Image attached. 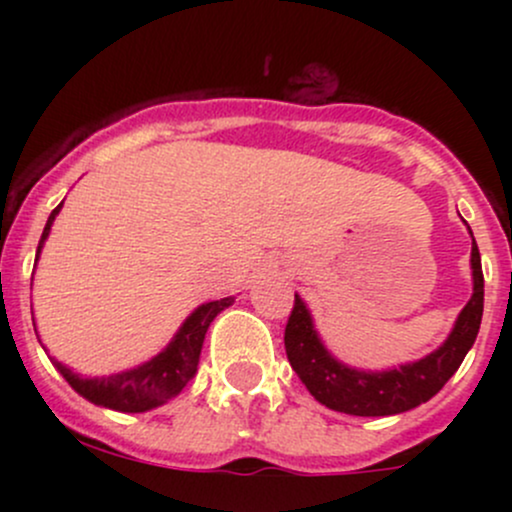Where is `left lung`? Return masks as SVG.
I'll return each mask as SVG.
<instances>
[{
  "mask_svg": "<svg viewBox=\"0 0 512 512\" xmlns=\"http://www.w3.org/2000/svg\"><path fill=\"white\" fill-rule=\"evenodd\" d=\"M469 228V226H467ZM472 236V228H469ZM472 298L457 315L445 342L419 361L385 370H363L339 361L315 330L308 305L296 293L293 313L286 325L284 344L291 368L308 392L327 409L351 416H392L424 404L443 390L477 342L484 315V274L477 240L472 236Z\"/></svg>",
  "mask_w": 512,
  "mask_h": 512,
  "instance_id": "1",
  "label": "left lung"
}]
</instances>
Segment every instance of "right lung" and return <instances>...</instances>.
<instances>
[{"instance_id": "1", "label": "right lung", "mask_w": 512, "mask_h": 512, "mask_svg": "<svg viewBox=\"0 0 512 512\" xmlns=\"http://www.w3.org/2000/svg\"><path fill=\"white\" fill-rule=\"evenodd\" d=\"M62 204L64 202H60V207L52 211L48 223H45V231L38 243V252H35V262L40 260V252H43V245L50 236L52 223H55L57 214H60ZM233 301H236V296L202 303L185 317L180 330L173 334V339H170L156 356L139 363V366L122 370V373L103 375V378H84V375L76 373V370L69 368L67 363L57 361V358L50 356V361L52 366L60 370L62 378L67 380L81 397L88 399L91 404H96V407L125 411V414H142V411L156 409L161 407V404L170 402L173 397H178L182 387L195 378L199 354H202V344L204 337H207L209 325L214 322V317L219 315L221 310L233 305Z\"/></svg>"}]
</instances>
